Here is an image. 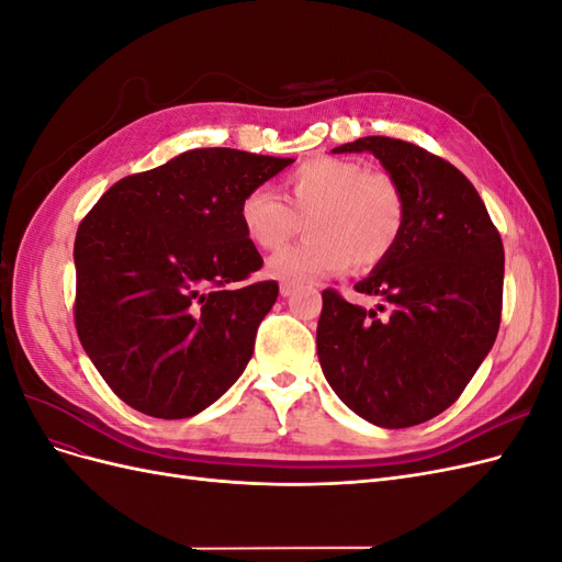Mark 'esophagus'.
Here are the masks:
<instances>
[{
	"mask_svg": "<svg viewBox=\"0 0 562 562\" xmlns=\"http://www.w3.org/2000/svg\"><path fill=\"white\" fill-rule=\"evenodd\" d=\"M279 291H281V295H283V297H291V295L295 293V283H291V281H283Z\"/></svg>",
	"mask_w": 562,
	"mask_h": 562,
	"instance_id": "obj_1",
	"label": "esophagus"
}]
</instances>
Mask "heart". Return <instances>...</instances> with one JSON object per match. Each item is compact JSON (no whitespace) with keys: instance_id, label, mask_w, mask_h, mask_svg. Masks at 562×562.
Segmentation results:
<instances>
[{"instance_id":"heart-1","label":"heart","mask_w":562,"mask_h":562,"mask_svg":"<svg viewBox=\"0 0 562 562\" xmlns=\"http://www.w3.org/2000/svg\"><path fill=\"white\" fill-rule=\"evenodd\" d=\"M285 201L260 184L246 192L239 220L248 239L262 250H277L302 229L310 239L279 250L269 274L307 283L345 271L370 269L389 258L405 225L401 184L384 171L363 164L316 157L300 164L281 182Z\"/></svg>"}]
</instances>
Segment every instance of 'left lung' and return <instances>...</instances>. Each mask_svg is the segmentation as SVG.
<instances>
[{
    "instance_id": "8db88e82",
    "label": "left lung",
    "mask_w": 562,
    "mask_h": 562,
    "mask_svg": "<svg viewBox=\"0 0 562 562\" xmlns=\"http://www.w3.org/2000/svg\"><path fill=\"white\" fill-rule=\"evenodd\" d=\"M370 151L405 196L398 244L353 285L375 310L323 291L318 361L351 411L405 429L450 407L495 345L504 246L462 171L413 143L368 135L333 149Z\"/></svg>"
}]
</instances>
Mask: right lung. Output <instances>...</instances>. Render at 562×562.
Segmentation results:
<instances>
[{"instance_id":"1","label":"right lung","mask_w":562,"mask_h":562,"mask_svg":"<svg viewBox=\"0 0 562 562\" xmlns=\"http://www.w3.org/2000/svg\"><path fill=\"white\" fill-rule=\"evenodd\" d=\"M293 161L190 149L114 182L81 220L75 326L126 405L192 417L241 378L279 283H246L262 258L239 206Z\"/></svg>"}]
</instances>
